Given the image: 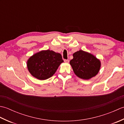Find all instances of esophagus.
Here are the masks:
<instances>
[{"label": "esophagus", "mask_w": 124, "mask_h": 124, "mask_svg": "<svg viewBox=\"0 0 124 124\" xmlns=\"http://www.w3.org/2000/svg\"><path fill=\"white\" fill-rule=\"evenodd\" d=\"M64 62L66 63H68L69 62V61L68 60H64Z\"/></svg>", "instance_id": "obj_1"}]
</instances>
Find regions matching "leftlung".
I'll return each instance as SVG.
<instances>
[{
  "label": "left lung",
  "instance_id": "8db88e82",
  "mask_svg": "<svg viewBox=\"0 0 124 124\" xmlns=\"http://www.w3.org/2000/svg\"><path fill=\"white\" fill-rule=\"evenodd\" d=\"M73 57L70 64L75 74L79 78L88 80L99 73L101 63L93 54L79 50L73 54Z\"/></svg>",
  "mask_w": 124,
  "mask_h": 124
}]
</instances>
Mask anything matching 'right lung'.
<instances>
[{"label": "right lung", "instance_id": "add662e5", "mask_svg": "<svg viewBox=\"0 0 124 124\" xmlns=\"http://www.w3.org/2000/svg\"><path fill=\"white\" fill-rule=\"evenodd\" d=\"M62 55L49 49L34 54L27 61V68L30 74L39 80L48 79L63 62Z\"/></svg>", "mask_w": 124, "mask_h": 124}]
</instances>
